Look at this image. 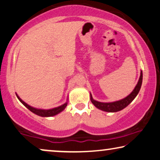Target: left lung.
Masks as SVG:
<instances>
[{
    "label": "left lung",
    "mask_w": 160,
    "mask_h": 160,
    "mask_svg": "<svg viewBox=\"0 0 160 160\" xmlns=\"http://www.w3.org/2000/svg\"><path fill=\"white\" fill-rule=\"evenodd\" d=\"M142 80H143V73H142L141 71L139 80L138 82V84H136V86H135L134 89H133L132 92L130 94V95L127 96L126 98H123V99L110 102H99L94 100L92 98V94L90 93L91 102H92V104L96 107V108L100 109V110L106 111V112H117V111H121L124 108H126V107L128 106L138 95L140 89H141L142 85Z\"/></svg>",
    "instance_id": "8db88e82"
}]
</instances>
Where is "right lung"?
<instances>
[{"label": "right lung", "mask_w": 160, "mask_h": 160, "mask_svg": "<svg viewBox=\"0 0 160 160\" xmlns=\"http://www.w3.org/2000/svg\"><path fill=\"white\" fill-rule=\"evenodd\" d=\"M16 95L17 98H18L19 101H20L22 103L24 106H25L26 108L29 109V110L35 114L38 115V116H40V117H53V116H55L57 114H58V113H60V112H62V111L64 110V109L66 108L67 105H68V99H67V102H65L64 104L61 105V106H58V107H56V108H51V109H41V108H34V107H32L29 106V105L26 103L25 102H24L19 97V95H17L16 93Z\"/></svg>", "instance_id": "1"}]
</instances>
